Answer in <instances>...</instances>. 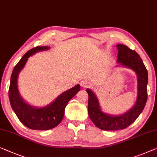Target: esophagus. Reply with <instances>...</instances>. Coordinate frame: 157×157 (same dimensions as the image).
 I'll use <instances>...</instances> for the list:
<instances>
[{"mask_svg":"<svg viewBox=\"0 0 157 157\" xmlns=\"http://www.w3.org/2000/svg\"><path fill=\"white\" fill-rule=\"evenodd\" d=\"M80 85L82 86V87L86 88V87H89V86H90V83L86 80H82L80 82Z\"/></svg>","mask_w":157,"mask_h":157,"instance_id":"34e87169","label":"esophagus"}]
</instances>
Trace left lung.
Masks as SVG:
<instances>
[{
    "label": "left lung",
    "mask_w": 157,
    "mask_h": 157,
    "mask_svg": "<svg viewBox=\"0 0 157 157\" xmlns=\"http://www.w3.org/2000/svg\"><path fill=\"white\" fill-rule=\"evenodd\" d=\"M118 53L117 62L135 71L138 80V94L135 106L125 114L112 116L102 113L97 97L90 90L88 93V113L91 120L97 128L104 130H117L128 128L142 113L147 100L148 73L140 56L136 51L123 44L117 45Z\"/></svg>",
    "instance_id": "1"
}]
</instances>
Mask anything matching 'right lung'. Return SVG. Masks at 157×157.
<instances>
[{
  "instance_id": "1",
  "label": "right lung",
  "mask_w": 157,
  "mask_h": 157,
  "mask_svg": "<svg viewBox=\"0 0 157 157\" xmlns=\"http://www.w3.org/2000/svg\"><path fill=\"white\" fill-rule=\"evenodd\" d=\"M48 48V46H36L28 51L14 67L11 75L8 91L11 107L20 122L32 130H46L56 127L63 118L67 103L80 90L79 85L75 86L60 94L52 104L44 108H34L23 101L17 90L19 72L25 66L30 56L37 51Z\"/></svg>"
}]
</instances>
